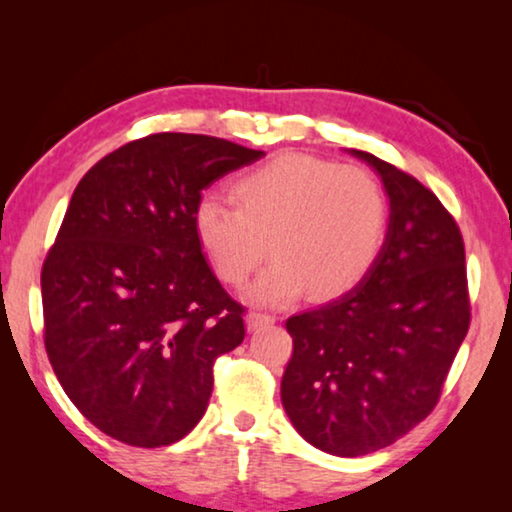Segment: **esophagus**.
I'll return each mask as SVG.
<instances>
[{
    "instance_id": "1",
    "label": "esophagus",
    "mask_w": 512,
    "mask_h": 512,
    "mask_svg": "<svg viewBox=\"0 0 512 512\" xmlns=\"http://www.w3.org/2000/svg\"><path fill=\"white\" fill-rule=\"evenodd\" d=\"M268 324H275V317L265 312H249L247 314V328L249 331H256V328H263Z\"/></svg>"
}]
</instances>
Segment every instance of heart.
I'll return each instance as SVG.
<instances>
[{
	"instance_id": "b5f03b06",
	"label": "heart",
	"mask_w": 512,
	"mask_h": 512,
	"mask_svg": "<svg viewBox=\"0 0 512 512\" xmlns=\"http://www.w3.org/2000/svg\"><path fill=\"white\" fill-rule=\"evenodd\" d=\"M237 205L202 198L193 228L221 282L242 286L272 261L249 298L282 305L310 291L331 300L375 268L389 230V200L373 172L356 165L286 153L244 172Z\"/></svg>"
}]
</instances>
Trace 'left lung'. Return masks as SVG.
I'll return each mask as SVG.
<instances>
[{
  "instance_id": "obj_1",
  "label": "left lung",
  "mask_w": 512,
  "mask_h": 512,
  "mask_svg": "<svg viewBox=\"0 0 512 512\" xmlns=\"http://www.w3.org/2000/svg\"><path fill=\"white\" fill-rule=\"evenodd\" d=\"M389 230L368 277L286 319L282 403L307 443L335 457L382 450L436 408L471 324L464 237L436 195L373 153Z\"/></svg>"
}]
</instances>
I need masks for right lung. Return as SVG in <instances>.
I'll list each match as a JSON object with an SVG mask.
<instances>
[{
  "label": "right lung",
  "mask_w": 512,
  "mask_h": 512,
  "mask_svg": "<svg viewBox=\"0 0 512 512\" xmlns=\"http://www.w3.org/2000/svg\"><path fill=\"white\" fill-rule=\"evenodd\" d=\"M265 156L158 132L83 174L41 268L44 345L83 417L132 447L177 443L205 415L214 363L244 340V307L193 228L202 191Z\"/></svg>",
  "instance_id": "1"
}]
</instances>
